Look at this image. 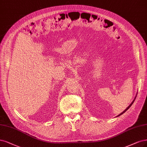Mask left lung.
Returning a JSON list of instances; mask_svg holds the SVG:
<instances>
[{
	"label": "left lung",
	"instance_id": "left-lung-1",
	"mask_svg": "<svg viewBox=\"0 0 147 147\" xmlns=\"http://www.w3.org/2000/svg\"><path fill=\"white\" fill-rule=\"evenodd\" d=\"M136 96H137V94H136V97H135V98H134V100L133 101V102H131V104H130V105H129V106H128V107H127V108H126V109H125V110H124V111H123V112H122V113H120V114L119 115H118L117 116V117H119V116H120V115H122V114H123V113H125L126 112V111H127V110H128V109H129V108L131 107V106L133 105V103H134V100H135V99H136Z\"/></svg>",
	"mask_w": 147,
	"mask_h": 147
}]
</instances>
